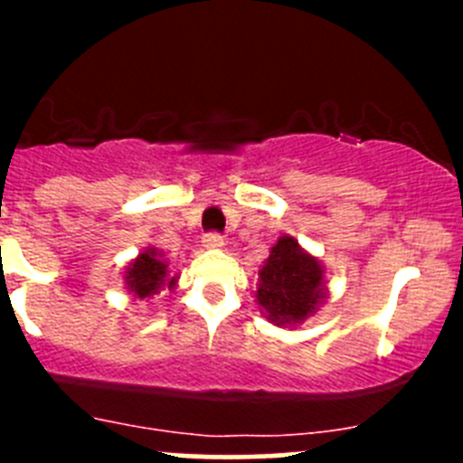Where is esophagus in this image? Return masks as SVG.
I'll return each instance as SVG.
<instances>
[{
	"label": "esophagus",
	"mask_w": 463,
	"mask_h": 463,
	"mask_svg": "<svg viewBox=\"0 0 463 463\" xmlns=\"http://www.w3.org/2000/svg\"><path fill=\"white\" fill-rule=\"evenodd\" d=\"M223 237L219 235V232H208V235H203V246L205 249H223Z\"/></svg>",
	"instance_id": "1"
}]
</instances>
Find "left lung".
<instances>
[{
  "mask_svg": "<svg viewBox=\"0 0 463 463\" xmlns=\"http://www.w3.org/2000/svg\"><path fill=\"white\" fill-rule=\"evenodd\" d=\"M253 296L270 325L296 329L316 316L329 298L326 269L296 237L282 235L260 266Z\"/></svg>",
  "mask_w": 463,
  "mask_h": 463,
  "instance_id": "left-lung-1",
  "label": "left lung"
}]
</instances>
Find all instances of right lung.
<instances>
[{"label":"right lung","mask_w":463,"mask_h":463,"mask_svg":"<svg viewBox=\"0 0 463 463\" xmlns=\"http://www.w3.org/2000/svg\"><path fill=\"white\" fill-rule=\"evenodd\" d=\"M123 282L132 300H152L161 291H175L179 287V273L170 269L161 249L145 246L123 269Z\"/></svg>","instance_id":"add662e5"}]
</instances>
